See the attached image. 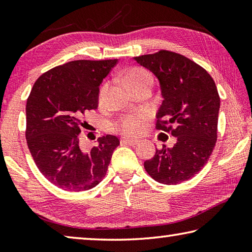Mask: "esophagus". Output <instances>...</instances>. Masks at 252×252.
<instances>
[{"mask_svg": "<svg viewBox=\"0 0 252 252\" xmlns=\"http://www.w3.org/2000/svg\"><path fill=\"white\" fill-rule=\"evenodd\" d=\"M139 143V141H136V140H132L129 138H122L121 139V144H127V146H136V144Z\"/></svg>", "mask_w": 252, "mask_h": 252, "instance_id": "esophagus-1", "label": "esophagus"}]
</instances>
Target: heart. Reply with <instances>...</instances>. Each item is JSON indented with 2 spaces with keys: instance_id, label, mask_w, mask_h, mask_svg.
Returning <instances> with one entry per match:
<instances>
[{
  "instance_id": "1",
  "label": "heart",
  "mask_w": 252,
  "mask_h": 252,
  "mask_svg": "<svg viewBox=\"0 0 252 252\" xmlns=\"http://www.w3.org/2000/svg\"><path fill=\"white\" fill-rule=\"evenodd\" d=\"M123 82L126 87L133 92L136 89L144 87V85L152 84V76L147 70L141 69V67H132L127 70L125 75H123ZM106 90L108 85L104 84L100 89L99 93V101L103 102L106 95ZM149 117L147 113L139 112L136 114H127V116L122 117L120 120L116 123V130L121 132V133L136 136L142 134L147 130Z\"/></svg>"
}]
</instances>
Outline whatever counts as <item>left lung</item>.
Returning <instances> with one entry per match:
<instances>
[{"label": "left lung", "mask_w": 252, "mask_h": 252, "mask_svg": "<svg viewBox=\"0 0 252 252\" xmlns=\"http://www.w3.org/2000/svg\"><path fill=\"white\" fill-rule=\"evenodd\" d=\"M160 83L163 101L157 129L171 132L177 142L157 150L144 162L149 176L163 185H178L194 177L215 149L220 97L210 74L181 54L161 50L135 57Z\"/></svg>", "instance_id": "8db88e82"}]
</instances>
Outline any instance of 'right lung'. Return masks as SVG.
<instances>
[{
    "label": "right lung",
    "instance_id": "right-lung-1",
    "mask_svg": "<svg viewBox=\"0 0 252 252\" xmlns=\"http://www.w3.org/2000/svg\"><path fill=\"white\" fill-rule=\"evenodd\" d=\"M118 60H76L55 66L34 83L27 101V142L40 172L60 189L90 190L108 171L120 141L108 134L85 151L79 134L85 113L97 109L99 87Z\"/></svg>",
    "mask_w": 252,
    "mask_h": 252
}]
</instances>
